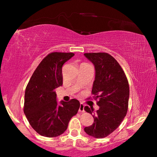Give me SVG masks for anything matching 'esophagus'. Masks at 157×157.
Masks as SVG:
<instances>
[{"instance_id":"34e87169","label":"esophagus","mask_w":157,"mask_h":157,"mask_svg":"<svg viewBox=\"0 0 157 157\" xmlns=\"http://www.w3.org/2000/svg\"><path fill=\"white\" fill-rule=\"evenodd\" d=\"M79 112H84V104L81 103L80 107H79Z\"/></svg>"}]
</instances>
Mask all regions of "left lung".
<instances>
[{"label": "left lung", "mask_w": 157, "mask_h": 157, "mask_svg": "<svg viewBox=\"0 0 157 157\" xmlns=\"http://www.w3.org/2000/svg\"><path fill=\"white\" fill-rule=\"evenodd\" d=\"M84 56L95 68L92 94L99 106L96 111L92 107H84L94 119L93 124L85 127L84 131L91 136L104 138L119 127L126 115L129 86L121 66L109 53H89Z\"/></svg>", "instance_id": "8db88e82"}]
</instances>
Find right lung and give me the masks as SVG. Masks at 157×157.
<instances>
[{"label": "right lung", "instance_id": "right-lung-1", "mask_svg": "<svg viewBox=\"0 0 157 157\" xmlns=\"http://www.w3.org/2000/svg\"><path fill=\"white\" fill-rule=\"evenodd\" d=\"M74 56L73 53L48 54L36 68L25 89L24 113L32 128L41 136L63 134L80 107L74 98L58 103L55 91L63 85L62 66Z\"/></svg>", "mask_w": 157, "mask_h": 157}]
</instances>
